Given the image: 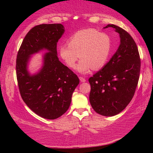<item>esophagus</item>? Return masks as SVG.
Listing matches in <instances>:
<instances>
[{"label": "esophagus", "instance_id": "obj_1", "mask_svg": "<svg viewBox=\"0 0 153 153\" xmlns=\"http://www.w3.org/2000/svg\"><path fill=\"white\" fill-rule=\"evenodd\" d=\"M79 79H80V80L81 82H85L86 81L85 78H83V77H82V76H79Z\"/></svg>", "mask_w": 153, "mask_h": 153}]
</instances>
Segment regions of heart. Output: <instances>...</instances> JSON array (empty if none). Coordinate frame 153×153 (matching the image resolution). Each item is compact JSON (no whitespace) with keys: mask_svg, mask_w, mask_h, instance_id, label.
<instances>
[{"mask_svg":"<svg viewBox=\"0 0 153 153\" xmlns=\"http://www.w3.org/2000/svg\"><path fill=\"white\" fill-rule=\"evenodd\" d=\"M68 44L59 48L60 57L66 65L75 68L78 58H81L77 71L82 74L91 69L98 70L107 62L111 50L109 36L95 29L80 30L68 39Z\"/></svg>","mask_w":153,"mask_h":153,"instance_id":"heart-1","label":"heart"}]
</instances>
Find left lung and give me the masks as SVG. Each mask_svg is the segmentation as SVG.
Listing matches in <instances>:
<instances>
[{"mask_svg":"<svg viewBox=\"0 0 153 153\" xmlns=\"http://www.w3.org/2000/svg\"><path fill=\"white\" fill-rule=\"evenodd\" d=\"M120 36V45L103 68L89 78V101L96 112L114 116L126 107L135 94L140 71L137 46L128 32L108 24Z\"/></svg>","mask_w":153,"mask_h":153,"instance_id":"1","label":"left lung"}]
</instances>
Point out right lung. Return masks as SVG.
I'll return each mask as SVG.
<instances>
[{
    "label": "right lung",
    "instance_id": "add662e5",
    "mask_svg": "<svg viewBox=\"0 0 153 153\" xmlns=\"http://www.w3.org/2000/svg\"><path fill=\"white\" fill-rule=\"evenodd\" d=\"M64 31L61 24L36 25L27 34L17 54L16 76L22 98L35 114L47 119H55L66 112L80 82L57 57V43ZM43 49L48 52L43 57V66L31 75L28 71L31 55Z\"/></svg>",
    "mask_w": 153,
    "mask_h": 153
}]
</instances>
